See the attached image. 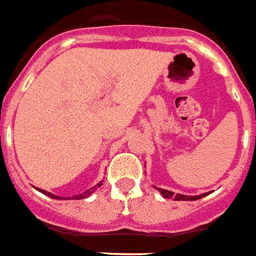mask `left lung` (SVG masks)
<instances>
[{
  "instance_id": "left-lung-1",
  "label": "left lung",
  "mask_w": 256,
  "mask_h": 256,
  "mask_svg": "<svg viewBox=\"0 0 256 256\" xmlns=\"http://www.w3.org/2000/svg\"><path fill=\"white\" fill-rule=\"evenodd\" d=\"M157 189L161 194L164 196V198H173L176 202H194V200H198V198H202L208 196L210 192L202 193V194H198V196H188V194H181V193H173L172 190H168V189H161L154 186Z\"/></svg>"
}]
</instances>
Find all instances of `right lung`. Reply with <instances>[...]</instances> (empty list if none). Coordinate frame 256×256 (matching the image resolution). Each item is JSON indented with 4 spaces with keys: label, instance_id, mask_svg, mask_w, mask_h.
Instances as JSON below:
<instances>
[{
    "label": "right lung",
    "instance_id": "obj_1",
    "mask_svg": "<svg viewBox=\"0 0 256 256\" xmlns=\"http://www.w3.org/2000/svg\"><path fill=\"white\" fill-rule=\"evenodd\" d=\"M100 185H102V181H100V182H98V184L95 185V186H92V188L88 189V190H86L84 193H80V194H76V196H74V198H74V200H80V198H88L90 194H91V193L95 192V190H96V189L99 188ZM37 190H40V192L44 193V194H46V196H50V198H56V200H62V198H60V196H56V194H54V193L46 192V190H44V189L37 188Z\"/></svg>",
    "mask_w": 256,
    "mask_h": 256
}]
</instances>
